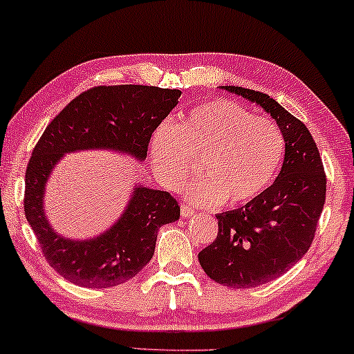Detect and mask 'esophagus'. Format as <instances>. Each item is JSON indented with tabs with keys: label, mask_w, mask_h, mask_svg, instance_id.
<instances>
[{
	"label": "esophagus",
	"mask_w": 354,
	"mask_h": 354,
	"mask_svg": "<svg viewBox=\"0 0 354 354\" xmlns=\"http://www.w3.org/2000/svg\"><path fill=\"white\" fill-rule=\"evenodd\" d=\"M180 216L183 217V219H190V217L195 216V209H193V207H190V206L183 205L180 207Z\"/></svg>",
	"instance_id": "1"
}]
</instances>
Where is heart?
<instances>
[{
	"label": "heart",
	"instance_id": "obj_1",
	"mask_svg": "<svg viewBox=\"0 0 354 354\" xmlns=\"http://www.w3.org/2000/svg\"><path fill=\"white\" fill-rule=\"evenodd\" d=\"M159 180L177 187L200 162L201 176L187 185L195 205L245 206L279 176L285 156L282 130L234 101L196 106L177 127L162 124L149 143Z\"/></svg>",
	"mask_w": 354,
	"mask_h": 354
}]
</instances>
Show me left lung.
<instances>
[{"mask_svg": "<svg viewBox=\"0 0 354 354\" xmlns=\"http://www.w3.org/2000/svg\"><path fill=\"white\" fill-rule=\"evenodd\" d=\"M222 88L261 106L285 138L283 164L272 185L253 203L217 214V239L198 254L214 282L251 288L280 277L306 254L326 203V174L301 120L261 91Z\"/></svg>", "mask_w": 354, "mask_h": 354, "instance_id": "obj_1", "label": "left lung"}]
</instances>
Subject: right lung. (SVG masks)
Listing matches in <instances>:
<instances>
[{
	"mask_svg": "<svg viewBox=\"0 0 354 354\" xmlns=\"http://www.w3.org/2000/svg\"><path fill=\"white\" fill-rule=\"evenodd\" d=\"M180 95L147 85L96 86L72 100L38 140L26 172L24 211L46 261L66 280L108 288L135 277L153 258L158 230L178 221L180 206L167 192L133 183L127 206L109 229L71 239L57 234L45 212L53 171L66 154L79 151H114L143 162L153 132Z\"/></svg>",
	"mask_w": 354,
	"mask_h": 354,
	"instance_id": "add662e5",
	"label": "right lung"
}]
</instances>
